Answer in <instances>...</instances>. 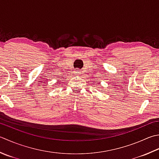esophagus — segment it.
Wrapping results in <instances>:
<instances>
[{
  "label": "esophagus",
  "instance_id": "34e87169",
  "mask_svg": "<svg viewBox=\"0 0 159 159\" xmlns=\"http://www.w3.org/2000/svg\"><path fill=\"white\" fill-rule=\"evenodd\" d=\"M80 73H81V71L79 70H76L74 72V75H75V76H79Z\"/></svg>",
  "mask_w": 159,
  "mask_h": 159
}]
</instances>
